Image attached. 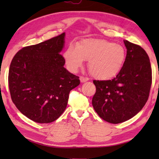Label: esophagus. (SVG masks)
<instances>
[{"label":"esophagus","instance_id":"obj_1","mask_svg":"<svg viewBox=\"0 0 159 159\" xmlns=\"http://www.w3.org/2000/svg\"><path fill=\"white\" fill-rule=\"evenodd\" d=\"M80 82H85L87 81H88L89 79H88V78H87V77H80Z\"/></svg>","mask_w":159,"mask_h":159}]
</instances>
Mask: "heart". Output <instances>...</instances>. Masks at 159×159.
<instances>
[{
  "mask_svg": "<svg viewBox=\"0 0 159 159\" xmlns=\"http://www.w3.org/2000/svg\"><path fill=\"white\" fill-rule=\"evenodd\" d=\"M123 46L103 39H84L76 47L69 45L64 53L69 69L77 71L88 61V69L93 77L98 80L114 77L121 69L125 59Z\"/></svg>",
  "mask_w": 159,
  "mask_h": 159,
  "instance_id": "1",
  "label": "heart"
}]
</instances>
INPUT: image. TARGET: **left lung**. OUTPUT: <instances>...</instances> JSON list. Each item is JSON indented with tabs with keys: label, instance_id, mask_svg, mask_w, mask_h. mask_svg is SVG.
I'll use <instances>...</instances> for the list:
<instances>
[{
	"label": "left lung",
	"instance_id": "left-lung-1",
	"mask_svg": "<svg viewBox=\"0 0 159 159\" xmlns=\"http://www.w3.org/2000/svg\"><path fill=\"white\" fill-rule=\"evenodd\" d=\"M127 56L118 75L111 80H94L92 100L98 116L108 122L129 120L142 110L149 96L152 71L149 57L138 45L124 40Z\"/></svg>",
	"mask_w": 159,
	"mask_h": 159
}]
</instances>
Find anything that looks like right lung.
I'll use <instances>...</instances> for the list:
<instances>
[{
	"mask_svg": "<svg viewBox=\"0 0 159 159\" xmlns=\"http://www.w3.org/2000/svg\"><path fill=\"white\" fill-rule=\"evenodd\" d=\"M65 32L25 47L11 63L8 86L13 103L21 114L38 123H51L66 109L69 92L79 77L64 68L61 55Z\"/></svg>",
	"mask_w": 159,
	"mask_h": 159,
	"instance_id": "right-lung-1",
	"label": "right lung"
}]
</instances>
